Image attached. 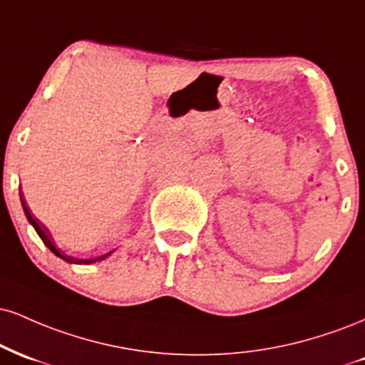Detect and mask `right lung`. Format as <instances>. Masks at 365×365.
Wrapping results in <instances>:
<instances>
[{
    "mask_svg": "<svg viewBox=\"0 0 365 365\" xmlns=\"http://www.w3.org/2000/svg\"><path fill=\"white\" fill-rule=\"evenodd\" d=\"M20 200H21V207H24V212H25V216H27V219H29V222H30V225L34 226V230L37 231V235L41 236V240L43 241V243H46V247L49 248L52 253L57 255V257H59V258H63L64 262H68V263H80V265H81V263H83V265H88V263L102 262V260H105V258H107V257H110V255H112V252H108V253L102 255V257H95V258H74V257H71V255H66V253L63 252V250H61V248H57V245H56L54 238H52L51 231L47 230V227L43 226L42 222L38 221V219L34 216V214H32V210L29 209L27 202H25V199H24V195H21V192H20Z\"/></svg>",
    "mask_w": 365,
    "mask_h": 365,
    "instance_id": "add662e5",
    "label": "right lung"
}]
</instances>
